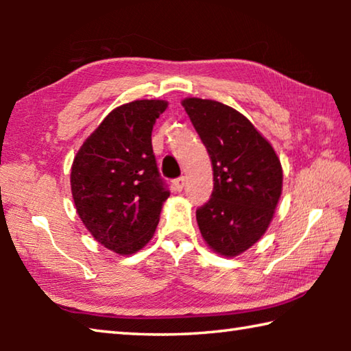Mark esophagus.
Here are the masks:
<instances>
[{
  "instance_id": "1",
  "label": "esophagus",
  "mask_w": 351,
  "mask_h": 351,
  "mask_svg": "<svg viewBox=\"0 0 351 351\" xmlns=\"http://www.w3.org/2000/svg\"><path fill=\"white\" fill-rule=\"evenodd\" d=\"M184 184H186V180H184L182 176L176 178V180H173V189L176 190V192H181V190L184 189Z\"/></svg>"
}]
</instances>
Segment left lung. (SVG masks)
Returning <instances> with one entry per match:
<instances>
[{
    "instance_id": "1",
    "label": "left lung",
    "mask_w": 351,
    "mask_h": 351,
    "mask_svg": "<svg viewBox=\"0 0 351 351\" xmlns=\"http://www.w3.org/2000/svg\"><path fill=\"white\" fill-rule=\"evenodd\" d=\"M182 106L207 148L213 190L197 209L201 235L213 251L234 257L257 243L282 193L274 148L247 119L215 100L190 97Z\"/></svg>"
}]
</instances>
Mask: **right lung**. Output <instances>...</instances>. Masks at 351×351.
I'll list each match as a JSON object with an SVG mask.
<instances>
[{"instance_id":"add662e5","label":"right lung","mask_w":351,"mask_h":351,"mask_svg":"<svg viewBox=\"0 0 351 351\" xmlns=\"http://www.w3.org/2000/svg\"><path fill=\"white\" fill-rule=\"evenodd\" d=\"M164 100H134L106 116L75 154L71 190L77 213L100 245L121 255L144 247L170 190L159 175L152 132Z\"/></svg>"}]
</instances>
